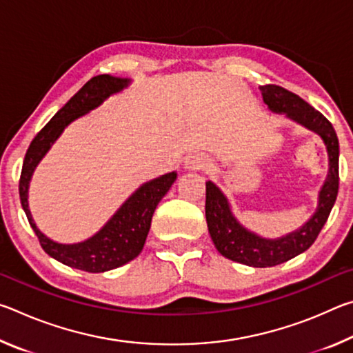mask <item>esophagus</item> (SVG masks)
<instances>
[{
  "instance_id": "esophagus-1",
  "label": "esophagus",
  "mask_w": 353,
  "mask_h": 353,
  "mask_svg": "<svg viewBox=\"0 0 353 353\" xmlns=\"http://www.w3.org/2000/svg\"><path fill=\"white\" fill-rule=\"evenodd\" d=\"M207 165H208L207 157H204V155L201 154H193L185 160V170L188 171H198V170L205 168Z\"/></svg>"
}]
</instances>
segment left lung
Returning <instances> with one entry per match:
<instances>
[{
  "instance_id": "obj_1",
  "label": "left lung",
  "mask_w": 353,
  "mask_h": 353,
  "mask_svg": "<svg viewBox=\"0 0 353 353\" xmlns=\"http://www.w3.org/2000/svg\"><path fill=\"white\" fill-rule=\"evenodd\" d=\"M261 97L268 109L283 113L301 126L318 134L328 155L327 177L319 190L318 207L313 216L297 230L280 238H263L244 227L232 212L225 194L212 181L205 183V218L214 248L232 261L254 268L280 265L312 246L324 227L338 196L339 185V143L332 123L314 107L283 87H261Z\"/></svg>"
}]
</instances>
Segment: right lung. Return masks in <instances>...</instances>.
Masks as SVG:
<instances>
[{
    "label": "right lung",
    "instance_id": "1",
    "mask_svg": "<svg viewBox=\"0 0 353 353\" xmlns=\"http://www.w3.org/2000/svg\"><path fill=\"white\" fill-rule=\"evenodd\" d=\"M129 83L130 79L110 74L92 77L35 135V139L28 148L25 162H23L20 176V201L41 248L52 259L81 271L105 272L115 270V268L134 260L141 252L149 227H151L155 207L170 191L171 185L177 179V172L172 171L140 185L119 205L118 210L112 214V218L101 227L97 234L81 243L73 244H63L51 240L35 225L28 202L29 183H31L37 165L59 137L62 135L65 128L70 126L77 118L97 109L112 94L123 92L124 88L129 87Z\"/></svg>",
    "mask_w": 353,
    "mask_h": 353
}]
</instances>
